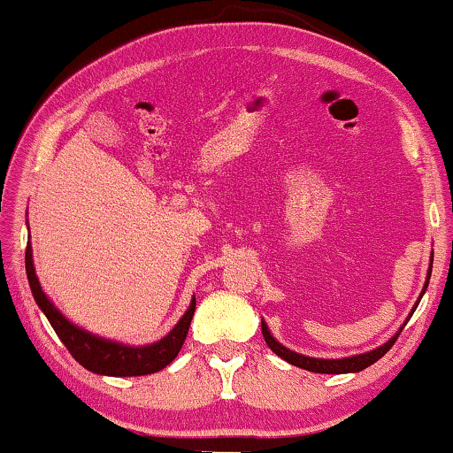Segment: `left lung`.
<instances>
[{
	"mask_svg": "<svg viewBox=\"0 0 453 453\" xmlns=\"http://www.w3.org/2000/svg\"><path fill=\"white\" fill-rule=\"evenodd\" d=\"M432 262H434V260H432ZM429 276H432V264H429L427 282H426V286H423L421 296H423V292H426L427 284H429ZM421 296H419V300H421ZM419 300H418V303H415L411 314L415 312V308H418ZM411 314H409V317H411ZM405 322H407V320H405ZM401 330H403V326H401L399 333L395 334L393 339L387 341V342L383 344V347H379V349H375V350H369V353H365V355L347 357V358H312V357L298 355V353H294V350H288L286 347H282V344H280V342L274 339V336L270 334L268 326H265V322L262 320V334H264V341H265V344H268V347H270L272 350H274V353H276L278 357H282L284 361H288L290 365H294V367H300V369H306V371H312V372H326V375H339V372H357V371H363V369L371 367L372 363H377L379 358H381V357L387 353V350H389V349L393 347L395 341L399 339Z\"/></svg>",
	"mask_w": 453,
	"mask_h": 453,
	"instance_id": "left-lung-1",
	"label": "left lung"
}]
</instances>
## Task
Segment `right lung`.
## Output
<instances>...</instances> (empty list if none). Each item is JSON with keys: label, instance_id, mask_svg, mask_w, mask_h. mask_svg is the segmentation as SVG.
Instances as JSON below:
<instances>
[{"label": "right lung", "instance_id": "obj_1", "mask_svg": "<svg viewBox=\"0 0 453 453\" xmlns=\"http://www.w3.org/2000/svg\"><path fill=\"white\" fill-rule=\"evenodd\" d=\"M26 274L35 303L44 311L46 319L56 330L58 339L64 342V347L68 349V353L84 369L98 372V375L141 377L165 369L179 355V350H181L191 325L193 312H196V298H193L188 312L183 314V319L177 322V326L165 339L155 344H149V347H125V344L104 341L100 336L86 333V330L74 326L56 311L46 294L42 292L38 278H35L30 243L26 246Z\"/></svg>", "mask_w": 453, "mask_h": 453}]
</instances>
